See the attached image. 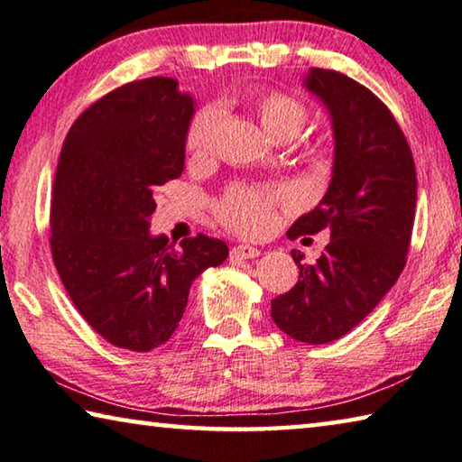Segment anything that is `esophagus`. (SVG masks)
<instances>
[{"label":"esophagus","mask_w":462,"mask_h":462,"mask_svg":"<svg viewBox=\"0 0 462 462\" xmlns=\"http://www.w3.org/2000/svg\"><path fill=\"white\" fill-rule=\"evenodd\" d=\"M231 254H233V258L249 260V258H258L260 249L254 247V245H236L231 249Z\"/></svg>","instance_id":"obj_1"}]
</instances>
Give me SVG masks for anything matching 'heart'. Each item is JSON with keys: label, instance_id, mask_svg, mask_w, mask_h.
I'll return each instance as SVG.
<instances>
[{"label": "heart", "instance_id": "b5f03b06", "mask_svg": "<svg viewBox=\"0 0 462 462\" xmlns=\"http://www.w3.org/2000/svg\"><path fill=\"white\" fill-rule=\"evenodd\" d=\"M255 115L272 139L286 143L297 137L305 126L309 112L297 97L282 92H263L254 102ZM221 108L207 106L199 110L188 125L186 149L194 155H207L213 151L217 131L221 125ZM276 196L266 190H236L218 207V217L231 229L245 236L266 231L274 218Z\"/></svg>", "mask_w": 462, "mask_h": 462}]
</instances>
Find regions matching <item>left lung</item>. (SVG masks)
Here are the masks:
<instances>
[{
  "label": "left lung",
  "mask_w": 462,
  "mask_h": 462,
  "mask_svg": "<svg viewBox=\"0 0 462 462\" xmlns=\"http://www.w3.org/2000/svg\"><path fill=\"white\" fill-rule=\"evenodd\" d=\"M302 83L331 116L334 171L321 202L286 236L329 229L331 239L315 263L292 249L299 282L272 299V319L297 342L328 344L356 328L403 272L418 180L403 131L368 88L315 67Z\"/></svg>",
  "instance_id": "left-lung-1"
}]
</instances>
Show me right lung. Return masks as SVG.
Wrapping results in <instances>:
<instances>
[{"instance_id":"obj_1","label":"right lung","mask_w":462,"mask_h":462,"mask_svg":"<svg viewBox=\"0 0 462 462\" xmlns=\"http://www.w3.org/2000/svg\"><path fill=\"white\" fill-rule=\"evenodd\" d=\"M190 94L171 78L116 88L81 112L60 149L51 192V254L83 319L112 346L168 342L194 278L221 266L225 241L151 236L155 190L184 171Z\"/></svg>"}]
</instances>
